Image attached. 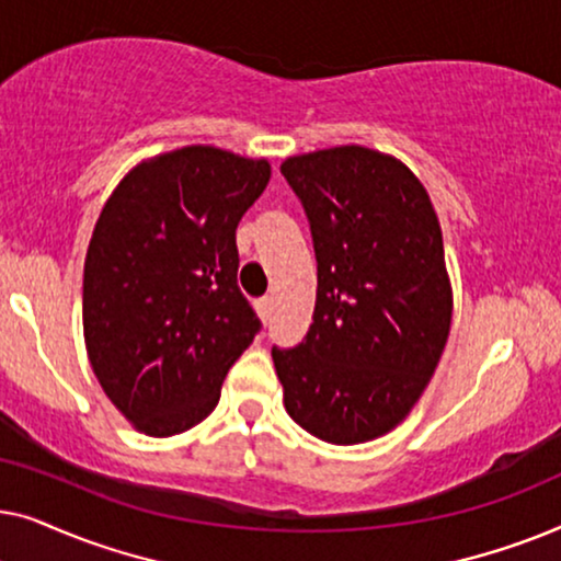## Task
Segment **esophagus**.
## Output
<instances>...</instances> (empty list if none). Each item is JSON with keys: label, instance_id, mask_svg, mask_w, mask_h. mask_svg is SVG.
I'll use <instances>...</instances> for the list:
<instances>
[{"label": "esophagus", "instance_id": "34e87169", "mask_svg": "<svg viewBox=\"0 0 561 561\" xmlns=\"http://www.w3.org/2000/svg\"><path fill=\"white\" fill-rule=\"evenodd\" d=\"M273 298L271 296H265V298H260V301H257V313H260V319H263L265 321V324H267V321H271V317H273Z\"/></svg>", "mask_w": 561, "mask_h": 561}]
</instances>
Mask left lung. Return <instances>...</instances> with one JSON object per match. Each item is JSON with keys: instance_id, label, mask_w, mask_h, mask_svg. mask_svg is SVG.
I'll return each mask as SVG.
<instances>
[{"instance_id": "1", "label": "left lung", "mask_w": 561, "mask_h": 561, "mask_svg": "<svg viewBox=\"0 0 561 561\" xmlns=\"http://www.w3.org/2000/svg\"><path fill=\"white\" fill-rule=\"evenodd\" d=\"M317 252L306 340L273 347L288 416L329 444H363L409 416L451 327L442 227L401 160L340 145L280 165Z\"/></svg>"}]
</instances>
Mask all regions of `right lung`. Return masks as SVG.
I'll list each match as a JSON object with an SVG mask.
<instances>
[{
	"label": "right lung",
	"instance_id": "right-lung-1",
	"mask_svg": "<svg viewBox=\"0 0 561 561\" xmlns=\"http://www.w3.org/2000/svg\"><path fill=\"white\" fill-rule=\"evenodd\" d=\"M271 163L188 145L135 165L99 214L83 263V340L137 432H188L260 332L237 286V225Z\"/></svg>",
	"mask_w": 561,
	"mask_h": 561
}]
</instances>
